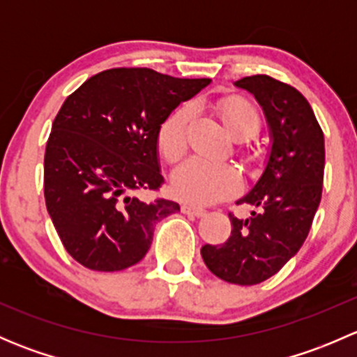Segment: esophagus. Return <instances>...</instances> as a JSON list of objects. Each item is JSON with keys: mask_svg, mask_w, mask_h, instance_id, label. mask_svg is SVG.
I'll return each mask as SVG.
<instances>
[{"mask_svg": "<svg viewBox=\"0 0 357 357\" xmlns=\"http://www.w3.org/2000/svg\"><path fill=\"white\" fill-rule=\"evenodd\" d=\"M181 211L188 215H195V218H202V215L205 214V208L197 207V205H193V204H183Z\"/></svg>", "mask_w": 357, "mask_h": 357, "instance_id": "esophagus-1", "label": "esophagus"}]
</instances>
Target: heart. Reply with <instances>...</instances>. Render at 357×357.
Returning <instances> with one entry per match:
<instances>
[{
	"mask_svg": "<svg viewBox=\"0 0 357 357\" xmlns=\"http://www.w3.org/2000/svg\"><path fill=\"white\" fill-rule=\"evenodd\" d=\"M215 109L228 131L236 139L255 135L261 124L259 112L250 102L240 96L219 100ZM192 110L178 107L158 129V149L169 160H178L186 149V128ZM240 186V176L235 167L226 162H212L205 158H190L179 165L172 174V192L181 200L208 205L226 199Z\"/></svg>",
	"mask_w": 357,
	"mask_h": 357,
	"instance_id": "1",
	"label": "heart"
}]
</instances>
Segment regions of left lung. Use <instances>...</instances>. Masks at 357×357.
I'll return each mask as SVG.
<instances>
[{"mask_svg":"<svg viewBox=\"0 0 357 357\" xmlns=\"http://www.w3.org/2000/svg\"><path fill=\"white\" fill-rule=\"evenodd\" d=\"M264 112L269 152L262 172L238 204L254 207L238 219L229 214L231 235L222 245H204L205 266L235 285L271 278L302 247L318 211L325 172V138L307 100L269 75L235 82Z\"/></svg>","mask_w":357,"mask_h":357,"instance_id":"left-lung-1","label":"left lung"}]
</instances>
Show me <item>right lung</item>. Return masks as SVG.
<instances>
[{"label": "right lung", "instance_id": "right-lung-1", "mask_svg": "<svg viewBox=\"0 0 357 357\" xmlns=\"http://www.w3.org/2000/svg\"><path fill=\"white\" fill-rule=\"evenodd\" d=\"M211 79L110 68L63 102L45 153V200L68 254L88 269L121 271L145 257L160 219L179 204L143 200L164 178L158 129Z\"/></svg>", "mask_w": 357, "mask_h": 357}]
</instances>
